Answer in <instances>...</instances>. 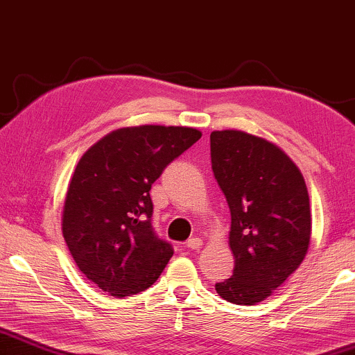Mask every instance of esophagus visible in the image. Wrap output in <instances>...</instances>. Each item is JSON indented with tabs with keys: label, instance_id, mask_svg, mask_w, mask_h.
<instances>
[{
	"label": "esophagus",
	"instance_id": "1",
	"mask_svg": "<svg viewBox=\"0 0 355 355\" xmlns=\"http://www.w3.org/2000/svg\"><path fill=\"white\" fill-rule=\"evenodd\" d=\"M201 247H202V240L198 237H193L187 242V248H190V250H200Z\"/></svg>",
	"mask_w": 355,
	"mask_h": 355
}]
</instances>
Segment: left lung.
<instances>
[{
  "label": "left lung",
  "mask_w": 355,
  "mask_h": 355,
  "mask_svg": "<svg viewBox=\"0 0 355 355\" xmlns=\"http://www.w3.org/2000/svg\"><path fill=\"white\" fill-rule=\"evenodd\" d=\"M211 164L232 217L235 259L234 274L216 291L227 302L254 305L304 261L311 234L309 191L284 150L243 131H212Z\"/></svg>",
  "instance_id": "1"
}]
</instances>
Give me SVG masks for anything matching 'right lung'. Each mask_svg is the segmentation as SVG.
I'll return each mask as SVG.
<instances>
[{
  "label": "right lung",
  "mask_w": 355,
  "mask_h": 355,
  "mask_svg": "<svg viewBox=\"0 0 355 355\" xmlns=\"http://www.w3.org/2000/svg\"><path fill=\"white\" fill-rule=\"evenodd\" d=\"M201 131L143 125L112 131L87 149L71 178L63 237L81 272L113 297L139 294L159 279L172 245L155 235L150 187Z\"/></svg>",
  "instance_id": "right-lung-1"
}]
</instances>
